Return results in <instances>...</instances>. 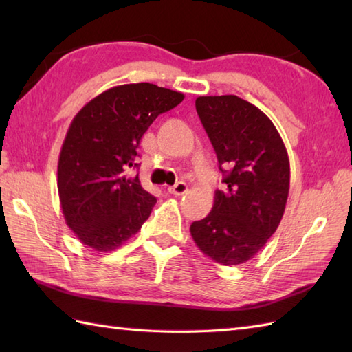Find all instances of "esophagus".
<instances>
[{
    "label": "esophagus",
    "instance_id": "esophagus-1",
    "mask_svg": "<svg viewBox=\"0 0 352 352\" xmlns=\"http://www.w3.org/2000/svg\"><path fill=\"white\" fill-rule=\"evenodd\" d=\"M168 192L172 193V195H175V197H182V195H184L186 192H188V184H186L184 182H178L174 186L168 188Z\"/></svg>",
    "mask_w": 352,
    "mask_h": 352
}]
</instances>
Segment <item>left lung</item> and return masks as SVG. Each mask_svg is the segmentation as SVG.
Here are the masks:
<instances>
[{"instance_id": "8db88e82", "label": "left lung", "mask_w": 352, "mask_h": 352, "mask_svg": "<svg viewBox=\"0 0 352 352\" xmlns=\"http://www.w3.org/2000/svg\"><path fill=\"white\" fill-rule=\"evenodd\" d=\"M195 107L223 186L190 234L214 261L241 265L263 248L283 218L290 182L286 146L271 119L236 95L199 96Z\"/></svg>"}]
</instances>
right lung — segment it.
I'll use <instances>...</instances> for the list:
<instances>
[{
	"mask_svg": "<svg viewBox=\"0 0 352 352\" xmlns=\"http://www.w3.org/2000/svg\"><path fill=\"white\" fill-rule=\"evenodd\" d=\"M180 92L151 83L111 87L81 109L66 134L57 169L66 223L85 245L111 251L136 234L155 197L130 169L154 119L177 107Z\"/></svg>",
	"mask_w": 352,
	"mask_h": 352,
	"instance_id": "obj_1",
	"label": "right lung"
}]
</instances>
